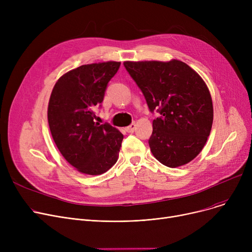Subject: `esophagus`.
<instances>
[{
  "label": "esophagus",
  "instance_id": "obj_1",
  "mask_svg": "<svg viewBox=\"0 0 252 252\" xmlns=\"http://www.w3.org/2000/svg\"><path fill=\"white\" fill-rule=\"evenodd\" d=\"M135 129H136V123H131L128 126L126 127V130L127 133H134Z\"/></svg>",
  "mask_w": 252,
  "mask_h": 252
}]
</instances>
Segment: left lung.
Instances as JSON below:
<instances>
[{"instance_id": "obj_1", "label": "left lung", "mask_w": 252, "mask_h": 252, "mask_svg": "<svg viewBox=\"0 0 252 252\" xmlns=\"http://www.w3.org/2000/svg\"><path fill=\"white\" fill-rule=\"evenodd\" d=\"M126 71L146 99L153 121L149 139L160 163L178 167L200 153L210 134L214 107L201 76L180 60L124 62Z\"/></svg>"}]
</instances>
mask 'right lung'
<instances>
[{"mask_svg":"<svg viewBox=\"0 0 252 252\" xmlns=\"http://www.w3.org/2000/svg\"><path fill=\"white\" fill-rule=\"evenodd\" d=\"M121 62L82 65L63 74L48 106L51 134L63 157L83 174L106 173L117 161L124 135L109 124L94 122L110 79Z\"/></svg>","mask_w":252,"mask_h":252,"instance_id":"1","label":"right lung"}]
</instances>
